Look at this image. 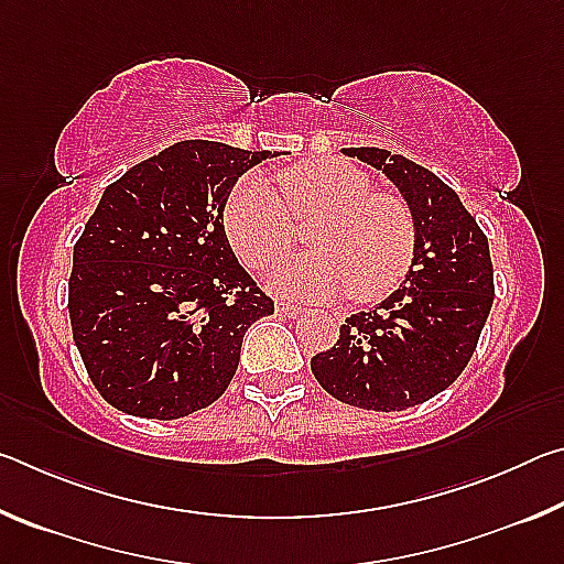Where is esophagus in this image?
Segmentation results:
<instances>
[{
  "label": "esophagus",
  "instance_id": "obj_1",
  "mask_svg": "<svg viewBox=\"0 0 564 564\" xmlns=\"http://www.w3.org/2000/svg\"><path fill=\"white\" fill-rule=\"evenodd\" d=\"M275 313L283 318H299L303 316V308H299V305H291V303H275Z\"/></svg>",
  "mask_w": 564,
  "mask_h": 564
}]
</instances>
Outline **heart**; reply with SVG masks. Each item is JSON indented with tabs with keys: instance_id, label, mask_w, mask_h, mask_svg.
<instances>
[{
	"instance_id": "heart-1",
	"label": "heart",
	"mask_w": 564,
	"mask_h": 564,
	"mask_svg": "<svg viewBox=\"0 0 564 564\" xmlns=\"http://www.w3.org/2000/svg\"><path fill=\"white\" fill-rule=\"evenodd\" d=\"M281 198L259 174L236 181L224 204L228 243L248 269L265 271L291 248L293 221L313 253L283 261L273 289L291 299H330L348 291L373 303L393 293L413 269L417 234L403 198L378 194L360 169L336 159H308L275 174Z\"/></svg>"
}]
</instances>
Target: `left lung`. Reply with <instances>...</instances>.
Wrapping results in <instances>:
<instances>
[{"label": "left lung", "instance_id": "obj_1", "mask_svg": "<svg viewBox=\"0 0 564 564\" xmlns=\"http://www.w3.org/2000/svg\"><path fill=\"white\" fill-rule=\"evenodd\" d=\"M405 196L415 221L413 269L373 311L352 313L336 346L311 358L321 388L362 410L415 408L451 388L470 362L492 308L488 236L433 171L386 149H343Z\"/></svg>", "mask_w": 564, "mask_h": 564}]
</instances>
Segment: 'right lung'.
Wrapping results in <instances>:
<instances>
[{"instance_id":"1","label":"right lung","mask_w":564,"mask_h":564,"mask_svg":"<svg viewBox=\"0 0 564 564\" xmlns=\"http://www.w3.org/2000/svg\"><path fill=\"white\" fill-rule=\"evenodd\" d=\"M269 156L178 141L104 191L74 243L69 318L94 388L121 413L176 420L212 405L246 330L273 316L221 218L238 176Z\"/></svg>"}]
</instances>
